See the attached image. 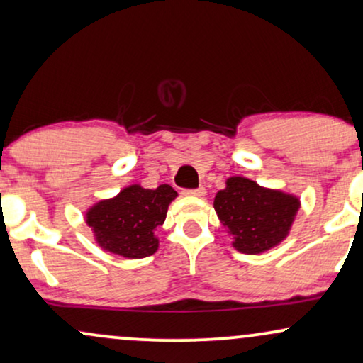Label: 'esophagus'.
<instances>
[{
	"instance_id": "34e87169",
	"label": "esophagus",
	"mask_w": 363,
	"mask_h": 363,
	"mask_svg": "<svg viewBox=\"0 0 363 363\" xmlns=\"http://www.w3.org/2000/svg\"><path fill=\"white\" fill-rule=\"evenodd\" d=\"M184 194L186 196H197V197H201V196L206 194V189H204L203 186H201V187H196V189H186Z\"/></svg>"
}]
</instances>
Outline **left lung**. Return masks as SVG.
Here are the masks:
<instances>
[{
	"instance_id": "left-lung-1",
	"label": "left lung",
	"mask_w": 363,
	"mask_h": 363,
	"mask_svg": "<svg viewBox=\"0 0 363 363\" xmlns=\"http://www.w3.org/2000/svg\"><path fill=\"white\" fill-rule=\"evenodd\" d=\"M298 208L296 197L263 189L245 177L228 179L226 189L214 199L216 214L235 235L233 245L247 255L263 253L283 241Z\"/></svg>"
}]
</instances>
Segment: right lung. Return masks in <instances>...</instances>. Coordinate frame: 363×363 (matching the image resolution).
I'll return each instance as SVG.
<instances>
[{"label": "right lung", "instance_id": "right-lung-1", "mask_svg": "<svg viewBox=\"0 0 363 363\" xmlns=\"http://www.w3.org/2000/svg\"><path fill=\"white\" fill-rule=\"evenodd\" d=\"M177 192L162 184L157 189L125 187L113 199L102 201L86 213V224L99 246L123 258L139 259L155 253L154 231L166 221L167 208Z\"/></svg>", "mask_w": 363, "mask_h": 363}]
</instances>
